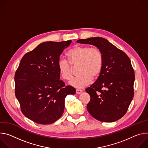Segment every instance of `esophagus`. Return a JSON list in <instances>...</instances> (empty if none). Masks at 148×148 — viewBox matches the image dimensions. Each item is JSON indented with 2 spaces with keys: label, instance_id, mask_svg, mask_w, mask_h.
<instances>
[{
  "label": "esophagus",
  "instance_id": "34e87169",
  "mask_svg": "<svg viewBox=\"0 0 148 148\" xmlns=\"http://www.w3.org/2000/svg\"><path fill=\"white\" fill-rule=\"evenodd\" d=\"M82 92H83V90H82L76 89V93L77 94H80Z\"/></svg>",
  "mask_w": 148,
  "mask_h": 148
}]
</instances>
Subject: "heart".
Returning a JSON list of instances; mask_svg holds the SVG:
<instances>
[{
	"label": "heart",
	"mask_w": 148,
	"mask_h": 148,
	"mask_svg": "<svg viewBox=\"0 0 148 148\" xmlns=\"http://www.w3.org/2000/svg\"><path fill=\"white\" fill-rule=\"evenodd\" d=\"M67 56L72 65L79 64L78 72L80 75L70 82V85L72 86L83 88L91 82L93 78L100 75L103 59L101 51L97 47L76 46L68 51ZM70 64L65 59H60L58 62L59 73L64 80H70L72 77L73 68Z\"/></svg>",
	"instance_id": "1"
}]
</instances>
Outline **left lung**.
<instances>
[{
	"mask_svg": "<svg viewBox=\"0 0 148 148\" xmlns=\"http://www.w3.org/2000/svg\"><path fill=\"white\" fill-rule=\"evenodd\" d=\"M77 43L93 45L103 55L102 71L90 87L86 89L90 101L89 113L96 119L113 122L122 118L132 102L135 72L127 55L101 37L79 39Z\"/></svg>",
	"mask_w": 148,
	"mask_h": 148,
	"instance_id": "8db88e82",
	"label": "left lung"
}]
</instances>
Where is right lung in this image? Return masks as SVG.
<instances>
[{
	"label": "right lung",
	"instance_id": "add662e5",
	"mask_svg": "<svg viewBox=\"0 0 148 148\" xmlns=\"http://www.w3.org/2000/svg\"><path fill=\"white\" fill-rule=\"evenodd\" d=\"M72 40L45 42L22 58L14 75L15 95L24 115L37 123L51 124L63 114L64 99L76 89L65 86L58 69L59 56Z\"/></svg>",
	"mask_w": 148,
	"mask_h": 148
}]
</instances>
